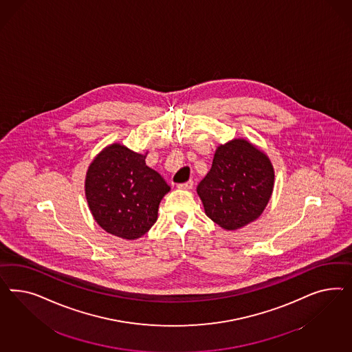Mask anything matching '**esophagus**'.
Masks as SVG:
<instances>
[{
  "label": "esophagus",
  "instance_id": "obj_1",
  "mask_svg": "<svg viewBox=\"0 0 352 352\" xmlns=\"http://www.w3.org/2000/svg\"><path fill=\"white\" fill-rule=\"evenodd\" d=\"M192 187H193V181H187L178 184V188L181 190H191Z\"/></svg>",
  "mask_w": 352,
  "mask_h": 352
}]
</instances>
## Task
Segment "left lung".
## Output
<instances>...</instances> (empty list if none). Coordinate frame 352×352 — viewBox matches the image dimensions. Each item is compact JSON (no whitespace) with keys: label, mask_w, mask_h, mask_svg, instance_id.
I'll use <instances>...</instances> for the list:
<instances>
[{"label":"left lung","mask_w":352,"mask_h":352,"mask_svg":"<svg viewBox=\"0 0 352 352\" xmlns=\"http://www.w3.org/2000/svg\"><path fill=\"white\" fill-rule=\"evenodd\" d=\"M274 168L266 155L245 139L219 146L212 169L197 186L206 215L234 231L262 214L274 190Z\"/></svg>","instance_id":"obj_1"}]
</instances>
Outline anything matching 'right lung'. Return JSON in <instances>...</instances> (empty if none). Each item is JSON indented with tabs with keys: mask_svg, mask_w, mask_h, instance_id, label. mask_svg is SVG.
<instances>
[{
	"mask_svg": "<svg viewBox=\"0 0 352 352\" xmlns=\"http://www.w3.org/2000/svg\"><path fill=\"white\" fill-rule=\"evenodd\" d=\"M169 190L146 165L144 155L118 143L102 151L86 174V200L94 219L108 234L126 240L148 232Z\"/></svg>",
	"mask_w": 352,
	"mask_h": 352,
	"instance_id": "obj_1",
	"label": "right lung"
}]
</instances>
